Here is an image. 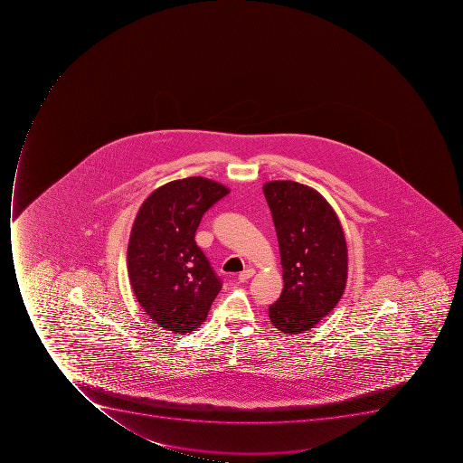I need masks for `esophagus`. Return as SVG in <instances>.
<instances>
[{
    "mask_svg": "<svg viewBox=\"0 0 463 463\" xmlns=\"http://www.w3.org/2000/svg\"><path fill=\"white\" fill-rule=\"evenodd\" d=\"M253 275H255V269H251L250 268V269H246L239 273V280H241V282H246V280L250 279Z\"/></svg>",
    "mask_w": 463,
    "mask_h": 463,
    "instance_id": "obj_1",
    "label": "esophagus"
}]
</instances>
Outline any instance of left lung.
<instances>
[{"mask_svg": "<svg viewBox=\"0 0 463 463\" xmlns=\"http://www.w3.org/2000/svg\"><path fill=\"white\" fill-rule=\"evenodd\" d=\"M263 194L277 229L284 278L269 318L280 333L299 335L320 323L342 298L346 239L332 205L310 186L270 181Z\"/></svg>", "mask_w": 463, "mask_h": 463, "instance_id": "8db88e82", "label": "left lung"}]
</instances>
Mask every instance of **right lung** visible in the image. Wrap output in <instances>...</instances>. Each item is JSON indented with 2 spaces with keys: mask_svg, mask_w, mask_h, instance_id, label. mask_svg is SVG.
Wrapping results in <instances>:
<instances>
[{
  "mask_svg": "<svg viewBox=\"0 0 463 463\" xmlns=\"http://www.w3.org/2000/svg\"><path fill=\"white\" fill-rule=\"evenodd\" d=\"M229 193L203 176L178 179L153 191L136 215L128 278L138 304L165 330L195 332L222 289L195 232L208 208Z\"/></svg>",
  "mask_w": 463,
  "mask_h": 463,
  "instance_id": "right-lung-1",
  "label": "right lung"
}]
</instances>
